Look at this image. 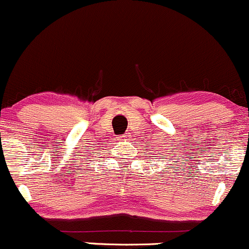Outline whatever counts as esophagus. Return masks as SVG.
Wrapping results in <instances>:
<instances>
[{
  "mask_svg": "<svg viewBox=\"0 0 249 249\" xmlns=\"http://www.w3.org/2000/svg\"><path fill=\"white\" fill-rule=\"evenodd\" d=\"M120 140H121V142H129V140H130L129 133H125L124 135H122V137H120Z\"/></svg>",
  "mask_w": 249,
  "mask_h": 249,
  "instance_id": "34e87169",
  "label": "esophagus"
}]
</instances>
